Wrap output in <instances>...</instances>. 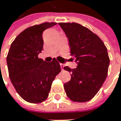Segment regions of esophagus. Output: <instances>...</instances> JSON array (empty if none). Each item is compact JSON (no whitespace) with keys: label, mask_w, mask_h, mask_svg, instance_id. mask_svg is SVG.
<instances>
[{"label":"esophagus","mask_w":121,"mask_h":121,"mask_svg":"<svg viewBox=\"0 0 121 121\" xmlns=\"http://www.w3.org/2000/svg\"><path fill=\"white\" fill-rule=\"evenodd\" d=\"M60 68H61V69H63L64 65H63V64H62V63H60Z\"/></svg>","instance_id":"obj_1"}]
</instances>
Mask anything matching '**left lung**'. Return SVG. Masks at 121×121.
<instances>
[{"label":"left lung","mask_w":121,"mask_h":121,"mask_svg":"<svg viewBox=\"0 0 121 121\" xmlns=\"http://www.w3.org/2000/svg\"><path fill=\"white\" fill-rule=\"evenodd\" d=\"M66 35L77 67L64 69L72 72L71 79L64 84L71 100L84 102L93 98L104 83L108 72L109 58L107 49L98 35L77 23H59Z\"/></svg>","instance_id":"left-lung-1"}]
</instances>
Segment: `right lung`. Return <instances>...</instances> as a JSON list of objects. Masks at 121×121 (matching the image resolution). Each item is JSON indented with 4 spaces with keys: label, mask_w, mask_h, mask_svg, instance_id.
Instances as JSON below:
<instances>
[{
    "label": "right lung",
    "mask_w": 121,
    "mask_h": 121,
    "mask_svg": "<svg viewBox=\"0 0 121 121\" xmlns=\"http://www.w3.org/2000/svg\"><path fill=\"white\" fill-rule=\"evenodd\" d=\"M56 23L45 22L29 27L12 43L8 56L9 76L18 94L30 103L48 98L52 83L61 71L56 58L50 63L38 58L43 50L42 33Z\"/></svg>",
    "instance_id": "1"
}]
</instances>
